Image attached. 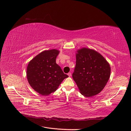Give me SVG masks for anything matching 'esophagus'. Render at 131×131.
I'll return each mask as SVG.
<instances>
[{
	"mask_svg": "<svg viewBox=\"0 0 131 131\" xmlns=\"http://www.w3.org/2000/svg\"><path fill=\"white\" fill-rule=\"evenodd\" d=\"M68 75L69 76V77H70L71 76H72V73H68Z\"/></svg>",
	"mask_w": 131,
	"mask_h": 131,
	"instance_id": "1",
	"label": "esophagus"
}]
</instances>
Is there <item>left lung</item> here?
<instances>
[{
  "instance_id": "left-lung-1",
  "label": "left lung",
  "mask_w": 131,
  "mask_h": 131,
  "mask_svg": "<svg viewBox=\"0 0 131 131\" xmlns=\"http://www.w3.org/2000/svg\"><path fill=\"white\" fill-rule=\"evenodd\" d=\"M76 59L72 77L80 93L87 97L100 93L110 78L109 63L96 51L85 47L77 51Z\"/></svg>"
}]
</instances>
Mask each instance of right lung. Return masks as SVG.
Wrapping results in <instances>:
<instances>
[{
	"label": "right lung",
	"mask_w": 131,
	"mask_h": 131,
	"mask_svg": "<svg viewBox=\"0 0 131 131\" xmlns=\"http://www.w3.org/2000/svg\"><path fill=\"white\" fill-rule=\"evenodd\" d=\"M59 51L56 49L43 51L29 62L27 78L30 86L42 96L56 91L68 76L63 73L56 59Z\"/></svg>",
	"instance_id": "obj_1"
}]
</instances>
